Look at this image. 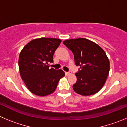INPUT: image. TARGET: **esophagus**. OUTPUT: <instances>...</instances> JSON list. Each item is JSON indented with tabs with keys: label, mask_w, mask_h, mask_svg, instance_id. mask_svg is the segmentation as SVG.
I'll use <instances>...</instances> for the list:
<instances>
[{
	"label": "esophagus",
	"mask_w": 127,
	"mask_h": 127,
	"mask_svg": "<svg viewBox=\"0 0 127 127\" xmlns=\"http://www.w3.org/2000/svg\"><path fill=\"white\" fill-rule=\"evenodd\" d=\"M66 75H67V76H69V75H71V71H69V72H66Z\"/></svg>",
	"instance_id": "1"
}]
</instances>
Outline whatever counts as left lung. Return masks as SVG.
Segmentation results:
<instances>
[{"label":"left lung","mask_w":127,"mask_h":127,"mask_svg":"<svg viewBox=\"0 0 127 127\" xmlns=\"http://www.w3.org/2000/svg\"><path fill=\"white\" fill-rule=\"evenodd\" d=\"M63 44L72 51L75 64L80 67L75 73L77 80L73 85L74 91L84 96L99 92L109 72V61L104 50L84 38L66 40Z\"/></svg>","instance_id":"8db88e82"}]
</instances>
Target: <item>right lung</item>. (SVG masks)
<instances>
[{
	"instance_id": "add662e5",
	"label": "right lung",
	"mask_w": 127,
	"mask_h": 127,
	"mask_svg": "<svg viewBox=\"0 0 127 127\" xmlns=\"http://www.w3.org/2000/svg\"><path fill=\"white\" fill-rule=\"evenodd\" d=\"M61 40L40 38L30 41L19 54V69L21 78L31 92L45 96L55 91L59 80L65 75L62 69L49 68L53 55Z\"/></svg>"
}]
</instances>
